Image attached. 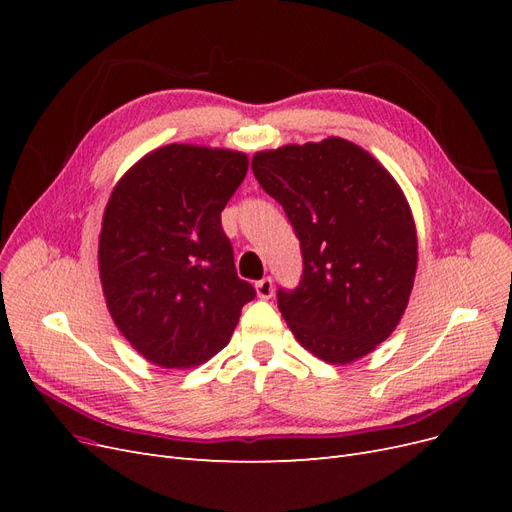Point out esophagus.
<instances>
[{
  "mask_svg": "<svg viewBox=\"0 0 512 512\" xmlns=\"http://www.w3.org/2000/svg\"><path fill=\"white\" fill-rule=\"evenodd\" d=\"M256 294L260 299H271L273 297V280L271 277H262L256 282Z\"/></svg>",
  "mask_w": 512,
  "mask_h": 512,
  "instance_id": "obj_1",
  "label": "esophagus"
}]
</instances>
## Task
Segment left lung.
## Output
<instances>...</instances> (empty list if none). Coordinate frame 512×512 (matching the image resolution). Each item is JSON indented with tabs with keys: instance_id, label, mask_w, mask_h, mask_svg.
Segmentation results:
<instances>
[{
	"instance_id": "obj_1",
	"label": "left lung",
	"mask_w": 512,
	"mask_h": 512,
	"mask_svg": "<svg viewBox=\"0 0 512 512\" xmlns=\"http://www.w3.org/2000/svg\"><path fill=\"white\" fill-rule=\"evenodd\" d=\"M252 170L301 241V284L277 290L292 335L331 365L374 352L414 286L418 239L404 190L369 151L339 136L258 151Z\"/></svg>"
}]
</instances>
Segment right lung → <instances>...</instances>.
<instances>
[{
	"instance_id": "1",
	"label": "right lung",
	"mask_w": 512,
	"mask_h": 512,
	"mask_svg": "<svg viewBox=\"0 0 512 512\" xmlns=\"http://www.w3.org/2000/svg\"><path fill=\"white\" fill-rule=\"evenodd\" d=\"M247 166L235 149L164 145L128 168L108 198L98 241L104 301L153 365L209 361L256 297L239 280L220 218Z\"/></svg>"
}]
</instances>
